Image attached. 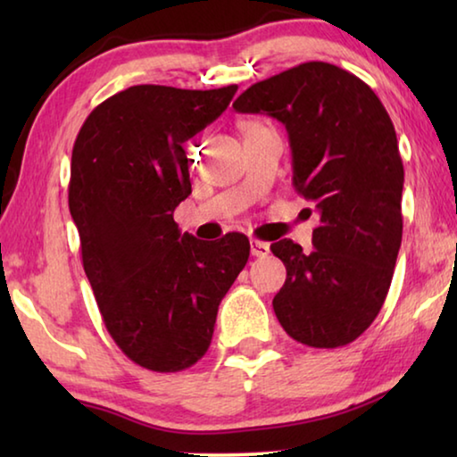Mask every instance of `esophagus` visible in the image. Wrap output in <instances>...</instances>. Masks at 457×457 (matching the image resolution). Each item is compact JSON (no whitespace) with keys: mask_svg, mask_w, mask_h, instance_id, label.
<instances>
[{"mask_svg":"<svg viewBox=\"0 0 457 457\" xmlns=\"http://www.w3.org/2000/svg\"><path fill=\"white\" fill-rule=\"evenodd\" d=\"M250 252L253 258H266L270 253V245L260 239H250Z\"/></svg>","mask_w":457,"mask_h":457,"instance_id":"obj_1","label":"esophagus"}]
</instances>
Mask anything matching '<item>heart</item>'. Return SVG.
Here are the masks:
<instances>
[{
	"label": "heart",
	"mask_w": 457,
	"mask_h": 457,
	"mask_svg": "<svg viewBox=\"0 0 457 457\" xmlns=\"http://www.w3.org/2000/svg\"><path fill=\"white\" fill-rule=\"evenodd\" d=\"M258 129H262V125L256 120H242V122H239V130H242L244 137L253 133V130H258Z\"/></svg>",
	"instance_id": "1"
}]
</instances>
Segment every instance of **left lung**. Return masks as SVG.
Masks as SVG:
<instances>
[{
	"label": "left lung",
	"instance_id": "left-lung-1",
	"mask_svg": "<svg viewBox=\"0 0 457 457\" xmlns=\"http://www.w3.org/2000/svg\"><path fill=\"white\" fill-rule=\"evenodd\" d=\"M234 108L282 122L294 189L320 213L311 253L292 239L270 245L286 266L278 320L306 346L349 345L381 311L403 234L395 127L369 84L328 62L252 84Z\"/></svg>",
	"mask_w": 457,
	"mask_h": 457
}]
</instances>
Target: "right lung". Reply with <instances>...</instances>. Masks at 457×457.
Returning <instances> with one entry per match:
<instances>
[{
    "instance_id": "add662e5",
    "label": "right lung",
    "mask_w": 457,
    "mask_h": 457,
    "mask_svg": "<svg viewBox=\"0 0 457 457\" xmlns=\"http://www.w3.org/2000/svg\"><path fill=\"white\" fill-rule=\"evenodd\" d=\"M236 90L138 84L100 103L74 141L68 205L84 272L119 349L157 373L204 357L221 298L250 258L244 234L201 242L173 220L191 193L183 143Z\"/></svg>"
}]
</instances>
